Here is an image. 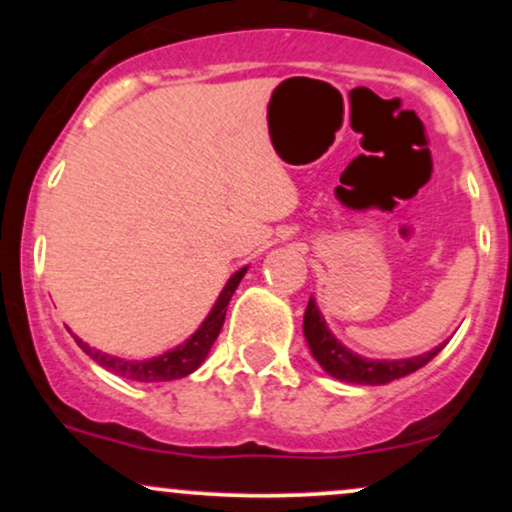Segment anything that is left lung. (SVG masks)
<instances>
[{"label": "left lung", "instance_id": "left-lung-1", "mask_svg": "<svg viewBox=\"0 0 512 512\" xmlns=\"http://www.w3.org/2000/svg\"><path fill=\"white\" fill-rule=\"evenodd\" d=\"M303 334L305 342L310 346V354L322 370L332 378L342 380V383L351 385H385L392 380L404 378V375L414 373V370L424 368L433 356L440 354L443 344H438L436 349L426 351V354L409 356V358H366L356 351H351L349 346H344L334 337L330 327H327L325 317H322L320 308H317L315 296H310L308 308L303 315Z\"/></svg>", "mask_w": 512, "mask_h": 512}]
</instances>
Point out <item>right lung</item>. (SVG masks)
Segmentation results:
<instances>
[{
	"instance_id": "1",
	"label": "right lung",
	"mask_w": 512,
	"mask_h": 512,
	"mask_svg": "<svg viewBox=\"0 0 512 512\" xmlns=\"http://www.w3.org/2000/svg\"><path fill=\"white\" fill-rule=\"evenodd\" d=\"M245 272H248V267H240L238 272L226 281V286H223L219 298H216L214 308L209 310V315L204 317V322L197 327L195 334H190V339H185V342L161 356L144 358V361H134L132 358V361H129V358L103 354V351L93 349V346H88L84 339H79L76 334H72V337L74 342L81 346V351L91 356L98 366L110 370V373L120 375V378L137 380V383H166V380L185 378V375L195 373V370L204 363V358L209 356L211 346H214L216 337H219L223 327V320H226L228 301H231V296L236 293Z\"/></svg>"
}]
</instances>
